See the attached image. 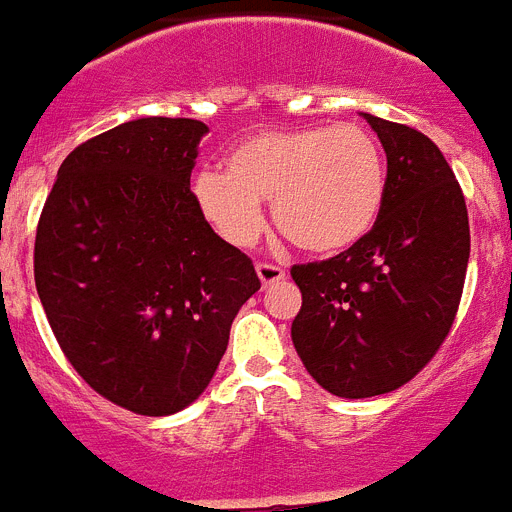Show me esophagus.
Masks as SVG:
<instances>
[{
    "instance_id": "obj_1",
    "label": "esophagus",
    "mask_w": 512,
    "mask_h": 512,
    "mask_svg": "<svg viewBox=\"0 0 512 512\" xmlns=\"http://www.w3.org/2000/svg\"><path fill=\"white\" fill-rule=\"evenodd\" d=\"M257 276H260V283H263V286H273V283L286 278V270L278 268V265L273 263H257Z\"/></svg>"
}]
</instances>
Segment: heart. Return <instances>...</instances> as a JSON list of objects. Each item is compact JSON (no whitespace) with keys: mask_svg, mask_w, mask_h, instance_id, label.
<instances>
[{"mask_svg":"<svg viewBox=\"0 0 512 512\" xmlns=\"http://www.w3.org/2000/svg\"><path fill=\"white\" fill-rule=\"evenodd\" d=\"M388 190V166L375 135L356 127H294L244 137L226 171L192 176V200L231 247L263 234V200L296 247L330 255L375 226Z\"/></svg>","mask_w":512,"mask_h":512,"instance_id":"obj_1","label":"heart"}]
</instances>
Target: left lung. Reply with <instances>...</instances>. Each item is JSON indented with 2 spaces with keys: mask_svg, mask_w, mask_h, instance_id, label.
I'll use <instances>...</instances> for the list:
<instances>
[{
  "mask_svg": "<svg viewBox=\"0 0 512 512\" xmlns=\"http://www.w3.org/2000/svg\"><path fill=\"white\" fill-rule=\"evenodd\" d=\"M388 156L372 231L322 263L294 265L302 309L291 341L338 398L401 388L437 354L461 304L471 234L461 184L432 140L362 114Z\"/></svg>",
  "mask_w": 512,
  "mask_h": 512,
  "instance_id": "left-lung-1",
  "label": "left lung"
}]
</instances>
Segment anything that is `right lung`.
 Here are the masks:
<instances>
[{
    "label": "right lung",
    "instance_id": "1",
    "mask_svg": "<svg viewBox=\"0 0 512 512\" xmlns=\"http://www.w3.org/2000/svg\"><path fill=\"white\" fill-rule=\"evenodd\" d=\"M197 119L143 117L77 145L38 221L33 273L77 375L106 401L169 416L200 398L255 265L192 200Z\"/></svg>",
    "mask_w": 512,
    "mask_h": 512
}]
</instances>
